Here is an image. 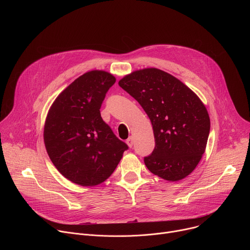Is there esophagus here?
I'll return each instance as SVG.
<instances>
[{
  "label": "esophagus",
  "mask_w": 250,
  "mask_h": 250,
  "mask_svg": "<svg viewBox=\"0 0 250 250\" xmlns=\"http://www.w3.org/2000/svg\"><path fill=\"white\" fill-rule=\"evenodd\" d=\"M126 144L129 147H132L133 146V137L132 136H129L127 139H126Z\"/></svg>",
  "instance_id": "1"
}]
</instances>
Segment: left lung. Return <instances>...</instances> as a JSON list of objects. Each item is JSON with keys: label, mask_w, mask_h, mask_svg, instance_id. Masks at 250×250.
<instances>
[{"label": "left lung", "mask_w": 250, "mask_h": 250, "mask_svg": "<svg viewBox=\"0 0 250 250\" xmlns=\"http://www.w3.org/2000/svg\"><path fill=\"white\" fill-rule=\"evenodd\" d=\"M151 121L155 147L145 157L148 170L179 181L196 168L205 152L209 117L199 97L180 80L156 68L134 71L119 82Z\"/></svg>", "instance_id": "left-lung-1"}]
</instances>
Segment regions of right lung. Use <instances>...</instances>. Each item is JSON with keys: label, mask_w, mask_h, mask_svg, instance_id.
<instances>
[{"label": "right lung", "mask_w": 250, "mask_h": 250, "mask_svg": "<svg viewBox=\"0 0 250 250\" xmlns=\"http://www.w3.org/2000/svg\"><path fill=\"white\" fill-rule=\"evenodd\" d=\"M116 78L104 71L87 72L54 101L44 125V145L57 170L81 186L101 184L128 148L101 117V105Z\"/></svg>", "instance_id": "1"}]
</instances>
